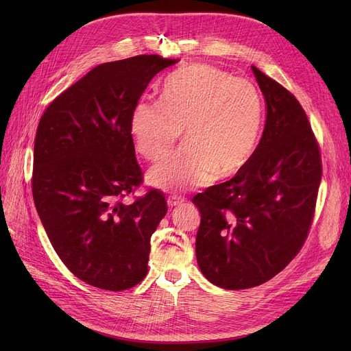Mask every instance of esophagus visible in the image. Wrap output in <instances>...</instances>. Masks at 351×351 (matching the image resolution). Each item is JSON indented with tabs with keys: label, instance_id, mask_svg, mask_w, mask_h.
<instances>
[{
	"label": "esophagus",
	"instance_id": "34e87169",
	"mask_svg": "<svg viewBox=\"0 0 351 351\" xmlns=\"http://www.w3.org/2000/svg\"><path fill=\"white\" fill-rule=\"evenodd\" d=\"M180 204H182L180 199H176V197H169V199H168V206H169V208L179 206Z\"/></svg>",
	"mask_w": 351,
	"mask_h": 351
}]
</instances>
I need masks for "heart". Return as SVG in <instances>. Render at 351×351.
Instances as JSON below:
<instances>
[{
  "label": "heart",
  "mask_w": 351,
  "mask_h": 351,
  "mask_svg": "<svg viewBox=\"0 0 351 351\" xmlns=\"http://www.w3.org/2000/svg\"><path fill=\"white\" fill-rule=\"evenodd\" d=\"M263 101L257 88L212 65L182 68L163 85L162 99H139L131 115L136 151L147 160L165 158L147 175L151 185L178 191L242 171L259 143Z\"/></svg>",
  "instance_id": "b5f03b06"
}]
</instances>
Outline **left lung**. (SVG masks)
Here are the masks:
<instances>
[{
    "instance_id": "obj_1",
    "label": "left lung",
    "mask_w": 351,
    "mask_h": 351,
    "mask_svg": "<svg viewBox=\"0 0 351 351\" xmlns=\"http://www.w3.org/2000/svg\"><path fill=\"white\" fill-rule=\"evenodd\" d=\"M252 71L266 102L262 139L234 178L192 199L200 212L199 269L228 290L259 286L291 262L310 230L322 180L319 145L302 105Z\"/></svg>"
}]
</instances>
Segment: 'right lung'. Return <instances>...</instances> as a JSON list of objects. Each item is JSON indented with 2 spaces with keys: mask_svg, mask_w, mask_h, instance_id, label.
Wrapping results in <instances>:
<instances>
[{
  "mask_svg": "<svg viewBox=\"0 0 351 351\" xmlns=\"http://www.w3.org/2000/svg\"><path fill=\"white\" fill-rule=\"evenodd\" d=\"M179 60L138 55L90 69L47 108L34 145L32 196L52 247L82 282L110 291L147 273L151 236L168 212L142 183L131 115L158 73Z\"/></svg>",
  "mask_w": 351,
  "mask_h": 351,
  "instance_id": "1",
  "label": "right lung"
}]
</instances>
